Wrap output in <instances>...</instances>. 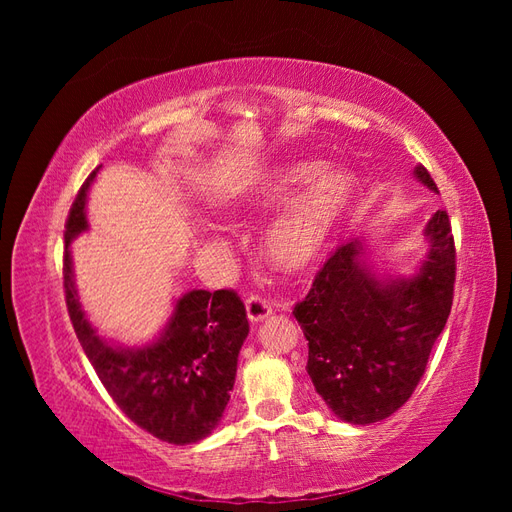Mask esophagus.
I'll use <instances>...</instances> for the list:
<instances>
[{
	"label": "esophagus",
	"instance_id": "1",
	"mask_svg": "<svg viewBox=\"0 0 512 512\" xmlns=\"http://www.w3.org/2000/svg\"><path fill=\"white\" fill-rule=\"evenodd\" d=\"M245 309H247V318L250 322H260L271 316V303L267 299H262L260 294H250V297L245 299Z\"/></svg>",
	"mask_w": 512,
	"mask_h": 512
}]
</instances>
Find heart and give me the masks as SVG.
<instances>
[{
  "instance_id": "b5f03b06",
  "label": "heart",
  "mask_w": 512,
  "mask_h": 512,
  "mask_svg": "<svg viewBox=\"0 0 512 512\" xmlns=\"http://www.w3.org/2000/svg\"><path fill=\"white\" fill-rule=\"evenodd\" d=\"M301 187L304 190L277 213L262 239L267 262L284 273L307 271L324 258L359 190L348 170H322L318 162H294L262 177L247 190L245 200L252 207H273Z\"/></svg>"
}]
</instances>
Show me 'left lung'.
Wrapping results in <instances>:
<instances>
[{"instance_id": "8db88e82", "label": "left lung", "mask_w": 512, "mask_h": 512, "mask_svg": "<svg viewBox=\"0 0 512 512\" xmlns=\"http://www.w3.org/2000/svg\"><path fill=\"white\" fill-rule=\"evenodd\" d=\"M414 177L438 192L425 166H416ZM423 235L429 247L416 273L382 280L365 262L361 241L344 243L294 305L309 346L307 374L346 423H378L406 404L451 314L455 241L448 213H433Z\"/></svg>"}]
</instances>
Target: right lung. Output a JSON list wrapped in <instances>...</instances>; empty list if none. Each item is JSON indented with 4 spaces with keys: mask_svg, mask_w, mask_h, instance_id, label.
<instances>
[{
    "mask_svg": "<svg viewBox=\"0 0 512 512\" xmlns=\"http://www.w3.org/2000/svg\"><path fill=\"white\" fill-rule=\"evenodd\" d=\"M87 177L66 224L64 288L76 337L104 389L130 421L168 444H194L218 427L235 386L239 350L250 333L232 290H190L177 299L156 342L121 348L91 327L74 286L70 243L87 230Z\"/></svg>",
    "mask_w": 512,
    "mask_h": 512,
    "instance_id": "add662e5",
    "label": "right lung"
}]
</instances>
